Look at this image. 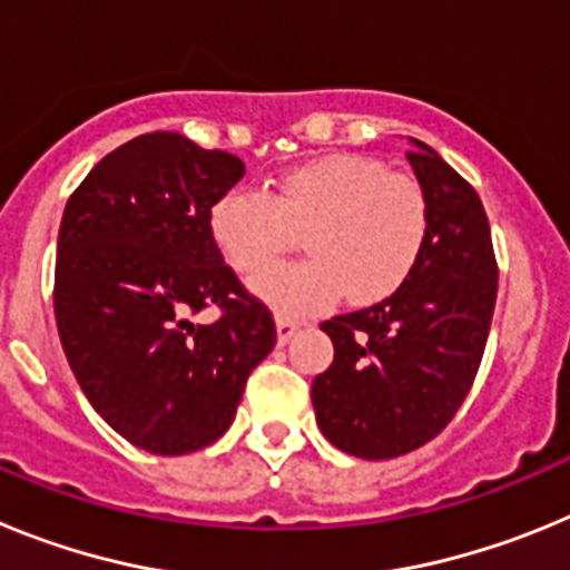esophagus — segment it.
Listing matches in <instances>:
<instances>
[{"label":"esophagus","instance_id":"1","mask_svg":"<svg viewBox=\"0 0 570 570\" xmlns=\"http://www.w3.org/2000/svg\"><path fill=\"white\" fill-rule=\"evenodd\" d=\"M299 328H302L299 320L279 314L276 316V342H279V345H285V342H291V336H294Z\"/></svg>","mask_w":570,"mask_h":570}]
</instances>
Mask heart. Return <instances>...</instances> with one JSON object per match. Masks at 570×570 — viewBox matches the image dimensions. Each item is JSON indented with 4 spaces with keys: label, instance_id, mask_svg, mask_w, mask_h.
Returning a JSON list of instances; mask_svg holds the SVG:
<instances>
[{
    "label": "heart",
    "instance_id": "1",
    "mask_svg": "<svg viewBox=\"0 0 570 570\" xmlns=\"http://www.w3.org/2000/svg\"><path fill=\"white\" fill-rule=\"evenodd\" d=\"M216 248L239 274L254 276L306 228L308 261L265 272L256 294L285 314H314L347 291L374 305L414 274L428 239V199L414 176L371 156L336 154L296 165L274 194L234 188L208 216Z\"/></svg>",
    "mask_w": 570,
    "mask_h": 570
}]
</instances>
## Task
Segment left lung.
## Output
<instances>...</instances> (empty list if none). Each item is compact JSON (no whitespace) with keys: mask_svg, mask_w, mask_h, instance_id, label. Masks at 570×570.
I'll return each mask as SVG.
<instances>
[{"mask_svg":"<svg viewBox=\"0 0 570 570\" xmlns=\"http://www.w3.org/2000/svg\"><path fill=\"white\" fill-rule=\"evenodd\" d=\"M407 163L428 199V239L414 274L371 308L322 322L334 362L311 385L316 425L360 460H394L454 420L480 371L497 256L471 185L420 139Z\"/></svg>","mask_w":570,"mask_h":570,"instance_id":"1","label":"left lung"}]
</instances>
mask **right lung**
<instances>
[{"label":"right lung","instance_id":"add662e5","mask_svg":"<svg viewBox=\"0 0 570 570\" xmlns=\"http://www.w3.org/2000/svg\"><path fill=\"white\" fill-rule=\"evenodd\" d=\"M242 176L239 156L156 130L94 165L65 205L53 282L65 356L97 414L150 454L219 440L276 345L271 311L210 236V208ZM208 304L224 316L194 326Z\"/></svg>","mask_w":570,"mask_h":570}]
</instances>
